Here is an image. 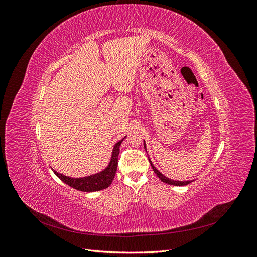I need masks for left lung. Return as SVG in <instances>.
I'll return each instance as SVG.
<instances>
[{
	"mask_svg": "<svg viewBox=\"0 0 257 257\" xmlns=\"http://www.w3.org/2000/svg\"><path fill=\"white\" fill-rule=\"evenodd\" d=\"M146 146V145H145ZM146 148V147H145ZM149 162H150V164H151V166H152V169H153V172L157 174V176L161 179V181H163V182H165V183H168V184H172V185H179V186H181V185H186V184H189V183H191L192 181H175V180H172V179H168L167 177H165V176H163L159 170L155 168L154 166H153V164H152V162L149 160Z\"/></svg>",
	"mask_w": 257,
	"mask_h": 257,
	"instance_id": "8db88e82",
	"label": "left lung"
}]
</instances>
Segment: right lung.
<instances>
[{"mask_svg":"<svg viewBox=\"0 0 257 257\" xmlns=\"http://www.w3.org/2000/svg\"><path fill=\"white\" fill-rule=\"evenodd\" d=\"M123 142V139L120 142L116 143L114 145L113 151H112V157L111 161L109 163L108 167L103 170L102 173L89 176V177H84V178H69L66 176L61 175L57 172H54L62 181L65 182L67 185L72 186V188L82 191V192H94V191H100L104 190L109 186L113 180L115 172H116V167H118V155L120 152V146L121 143Z\"/></svg>","mask_w":257,"mask_h":257,"instance_id":"obj_1","label":"right lung"}]
</instances>
